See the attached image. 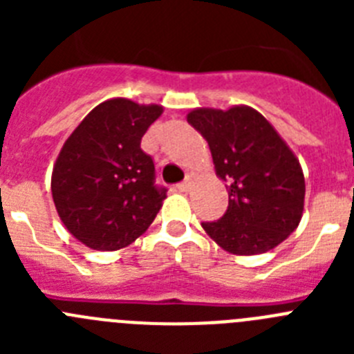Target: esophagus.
<instances>
[{
    "instance_id": "1",
    "label": "esophagus",
    "mask_w": 354,
    "mask_h": 354,
    "mask_svg": "<svg viewBox=\"0 0 354 354\" xmlns=\"http://www.w3.org/2000/svg\"><path fill=\"white\" fill-rule=\"evenodd\" d=\"M175 187H177V189H179L180 193H186V192H189V187H192V183H189V180H184V183H179Z\"/></svg>"
}]
</instances>
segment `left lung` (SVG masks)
I'll return each mask as SVG.
<instances>
[{
	"label": "left lung",
	"instance_id": "left-lung-1",
	"mask_svg": "<svg viewBox=\"0 0 354 354\" xmlns=\"http://www.w3.org/2000/svg\"><path fill=\"white\" fill-rule=\"evenodd\" d=\"M187 122L209 143L216 175L225 180L228 209L202 223L216 245L234 255H259L298 228L305 205L301 165L257 109L195 108Z\"/></svg>",
	"mask_w": 354,
	"mask_h": 354
}]
</instances>
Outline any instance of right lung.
<instances>
[{
	"instance_id": "right-lung-1",
	"label": "right lung",
	"mask_w": 354,
	"mask_h": 354,
	"mask_svg": "<svg viewBox=\"0 0 354 354\" xmlns=\"http://www.w3.org/2000/svg\"><path fill=\"white\" fill-rule=\"evenodd\" d=\"M162 113L159 104L115 97L101 102L65 140L51 175L62 223L84 246L101 252L138 239L167 198L156 187L143 134Z\"/></svg>"
}]
</instances>
